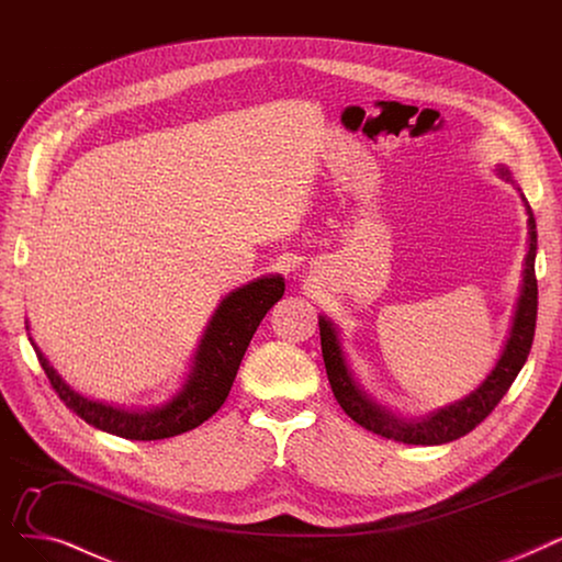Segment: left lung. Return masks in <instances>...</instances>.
I'll use <instances>...</instances> for the list:
<instances>
[{
  "label": "left lung",
  "mask_w": 562,
  "mask_h": 562,
  "mask_svg": "<svg viewBox=\"0 0 562 562\" xmlns=\"http://www.w3.org/2000/svg\"><path fill=\"white\" fill-rule=\"evenodd\" d=\"M496 173L503 180L515 184L513 173L505 165H498ZM517 192L524 201L526 215H528V249L524 258L521 288H519V297L513 315V325H510V331H507L501 357L490 375L475 391L458 400V403L435 409L432 414H427L423 418H403L393 414L391 409L382 407L378 400H372L370 393H366L363 386L357 382L350 363L345 359L336 325L327 315H319V323H317L319 342H323V359H325L331 391L342 412L355 423L366 427V430L393 441L414 443V446H439V443L456 441L469 435L477 423H483L492 414V409L501 403V397L507 393V389L513 386L515 378L519 375V370L528 359L532 336H536V317H538V279H536L538 231H536V217H532V210L524 199L519 187Z\"/></svg>",
  "instance_id": "left-lung-1"
}]
</instances>
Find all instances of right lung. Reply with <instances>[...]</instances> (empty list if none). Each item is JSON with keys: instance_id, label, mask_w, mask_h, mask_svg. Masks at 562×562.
Returning <instances> with one entry per match:
<instances>
[{"instance_id": "1", "label": "right lung", "mask_w": 562, "mask_h": 562, "mask_svg": "<svg viewBox=\"0 0 562 562\" xmlns=\"http://www.w3.org/2000/svg\"><path fill=\"white\" fill-rule=\"evenodd\" d=\"M283 277L270 274L228 292L210 317L182 386L165 405L153 409L114 407L77 393L52 368L32 336L30 340L52 389L79 418H85L102 432L132 441L169 439L194 430L224 405L260 319L283 297Z\"/></svg>"}]
</instances>
